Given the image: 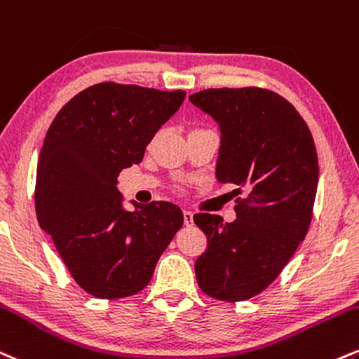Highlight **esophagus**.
<instances>
[{
    "instance_id": "34e87169",
    "label": "esophagus",
    "mask_w": 359,
    "mask_h": 359,
    "mask_svg": "<svg viewBox=\"0 0 359 359\" xmlns=\"http://www.w3.org/2000/svg\"><path fill=\"white\" fill-rule=\"evenodd\" d=\"M184 224L185 226H192L194 224V214L191 210H184Z\"/></svg>"
}]
</instances>
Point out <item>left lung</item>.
Segmentation results:
<instances>
[{"label":"left lung","mask_w":359,"mask_h":359,"mask_svg":"<svg viewBox=\"0 0 359 359\" xmlns=\"http://www.w3.org/2000/svg\"><path fill=\"white\" fill-rule=\"evenodd\" d=\"M221 130L215 177L237 185L236 221L196 214L207 249L196 261L198 287L236 303L278 278L304 241L318 191V155L303 116L264 88H209L189 97Z\"/></svg>","instance_id":"8db88e82"}]
</instances>
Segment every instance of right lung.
Wrapping results in <instances>:
<instances>
[{"label":"right lung","mask_w":359,"mask_h":359,"mask_svg":"<svg viewBox=\"0 0 359 359\" xmlns=\"http://www.w3.org/2000/svg\"><path fill=\"white\" fill-rule=\"evenodd\" d=\"M185 92L107 81L72 98L51 122L36 168L34 207L76 284L100 299L137 294L182 227L165 201L123 209L116 177L180 109Z\"/></svg>","instance_id":"obj_1"}]
</instances>
